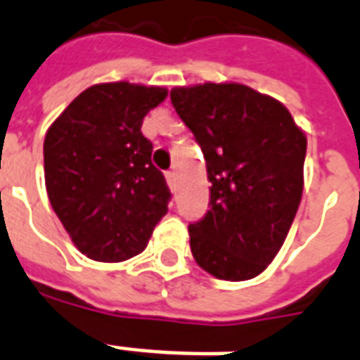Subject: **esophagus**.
I'll use <instances>...</instances> for the list:
<instances>
[{"mask_svg": "<svg viewBox=\"0 0 360 360\" xmlns=\"http://www.w3.org/2000/svg\"><path fill=\"white\" fill-rule=\"evenodd\" d=\"M166 181H168L169 188H174V186H175V174H174V172H166Z\"/></svg>", "mask_w": 360, "mask_h": 360, "instance_id": "1", "label": "esophagus"}]
</instances>
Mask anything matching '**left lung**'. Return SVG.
I'll return each mask as SVG.
<instances>
[{
    "label": "left lung",
    "mask_w": 360,
    "mask_h": 360,
    "mask_svg": "<svg viewBox=\"0 0 360 360\" xmlns=\"http://www.w3.org/2000/svg\"><path fill=\"white\" fill-rule=\"evenodd\" d=\"M175 112L207 164L209 211L188 224L196 263L220 280L263 273L302 196L307 136L284 104L243 84L175 87Z\"/></svg>",
    "instance_id": "left-lung-1"
}]
</instances>
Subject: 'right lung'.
I'll return each instance as SVG.
<instances>
[{
  "label": "right lung",
  "mask_w": 360,
  "mask_h": 360,
  "mask_svg": "<svg viewBox=\"0 0 360 360\" xmlns=\"http://www.w3.org/2000/svg\"><path fill=\"white\" fill-rule=\"evenodd\" d=\"M168 95L129 82L82 91L44 138V179L76 248L95 262L140 254L172 200L141 121Z\"/></svg>",
  "instance_id": "obj_1"
}]
</instances>
